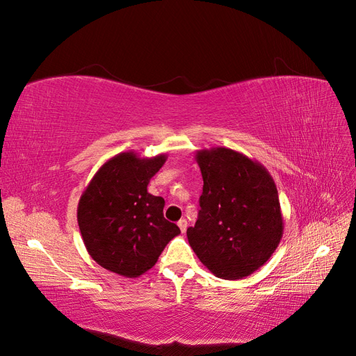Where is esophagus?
I'll list each match as a JSON object with an SVG mask.
<instances>
[{
  "instance_id": "1",
  "label": "esophagus",
  "mask_w": 356,
  "mask_h": 356,
  "mask_svg": "<svg viewBox=\"0 0 356 356\" xmlns=\"http://www.w3.org/2000/svg\"><path fill=\"white\" fill-rule=\"evenodd\" d=\"M187 220L186 218H181L179 221H178V227H179V230L182 232V233H186V230H187Z\"/></svg>"
}]
</instances>
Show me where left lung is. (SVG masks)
I'll return each mask as SVG.
<instances>
[{
	"label": "left lung",
	"mask_w": 356,
	"mask_h": 356,
	"mask_svg": "<svg viewBox=\"0 0 356 356\" xmlns=\"http://www.w3.org/2000/svg\"><path fill=\"white\" fill-rule=\"evenodd\" d=\"M203 178L200 211L188 243L217 277L236 281L258 270L282 239L284 217L268 170L232 148L195 156Z\"/></svg>",
	"instance_id": "8db88e82"
}]
</instances>
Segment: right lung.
I'll return each instance as SVG.
<instances>
[{"label":"right lung","mask_w":356,"mask_h":356,"mask_svg":"<svg viewBox=\"0 0 356 356\" xmlns=\"http://www.w3.org/2000/svg\"><path fill=\"white\" fill-rule=\"evenodd\" d=\"M168 156L118 153L93 175L79 200L77 221L86 250L101 267L124 277L152 268L181 233L163 217L165 199L147 186Z\"/></svg>","instance_id":"obj_1"}]
</instances>
